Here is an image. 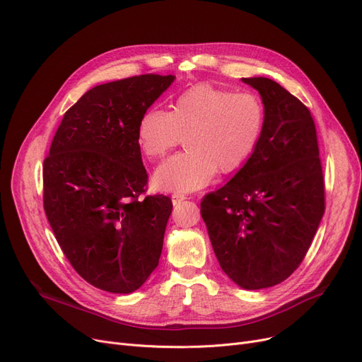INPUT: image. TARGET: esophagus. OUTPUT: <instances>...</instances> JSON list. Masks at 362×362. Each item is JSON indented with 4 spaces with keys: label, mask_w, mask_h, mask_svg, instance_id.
Returning <instances> with one entry per match:
<instances>
[{
    "label": "esophagus",
    "mask_w": 362,
    "mask_h": 362,
    "mask_svg": "<svg viewBox=\"0 0 362 362\" xmlns=\"http://www.w3.org/2000/svg\"><path fill=\"white\" fill-rule=\"evenodd\" d=\"M186 199V195H182V194H173L171 195V201H173V204H180L182 201Z\"/></svg>",
    "instance_id": "esophagus-1"
}]
</instances>
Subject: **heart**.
I'll return each mask as SVG.
<instances>
[{
	"mask_svg": "<svg viewBox=\"0 0 362 362\" xmlns=\"http://www.w3.org/2000/svg\"><path fill=\"white\" fill-rule=\"evenodd\" d=\"M265 108L257 93L198 83L180 92L171 111L149 107L139 117L136 141L151 160L163 158L185 135L183 152L170 157L154 175L160 191L192 192L217 170L235 173L261 142Z\"/></svg>",
	"mask_w": 362,
	"mask_h": 362,
	"instance_id": "b5f03b06",
	"label": "heart"
}]
</instances>
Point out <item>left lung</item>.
<instances>
[{"label": "left lung", "instance_id": "left-lung-1", "mask_svg": "<svg viewBox=\"0 0 362 362\" xmlns=\"http://www.w3.org/2000/svg\"><path fill=\"white\" fill-rule=\"evenodd\" d=\"M261 95L265 126L252 158L201 202L221 270L243 289L286 280L305 258L325 214V177L310 110L267 78H243Z\"/></svg>", "mask_w": 362, "mask_h": 362}]
</instances>
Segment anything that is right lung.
Segmentation results:
<instances>
[{
    "label": "right lung",
    "mask_w": 362,
    "mask_h": 362,
    "mask_svg": "<svg viewBox=\"0 0 362 362\" xmlns=\"http://www.w3.org/2000/svg\"><path fill=\"white\" fill-rule=\"evenodd\" d=\"M175 81L141 74L98 85L71 105L44 160V210L62 251L92 286L139 289L157 269L171 199L145 195L141 114Z\"/></svg>",
    "instance_id": "1"
}]
</instances>
